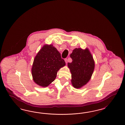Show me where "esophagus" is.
I'll list each match as a JSON object with an SVG mask.
<instances>
[{"mask_svg":"<svg viewBox=\"0 0 125 125\" xmlns=\"http://www.w3.org/2000/svg\"><path fill=\"white\" fill-rule=\"evenodd\" d=\"M65 63H66V64H67V63H68V60H67V59H65Z\"/></svg>","mask_w":125,"mask_h":125,"instance_id":"obj_1","label":"esophagus"}]
</instances>
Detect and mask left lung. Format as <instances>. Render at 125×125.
Returning <instances> with one entry per match:
<instances>
[{"label":"left lung","instance_id":"obj_1","mask_svg":"<svg viewBox=\"0 0 125 125\" xmlns=\"http://www.w3.org/2000/svg\"><path fill=\"white\" fill-rule=\"evenodd\" d=\"M72 62L68 63L72 73V83L75 88H80L90 79L95 63L89 50L81 48L74 49L70 54Z\"/></svg>","mask_w":125,"mask_h":125}]
</instances>
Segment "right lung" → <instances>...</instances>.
Here are the masks:
<instances>
[{
	"instance_id": "add662e5",
	"label": "right lung",
	"mask_w": 125,
	"mask_h": 125,
	"mask_svg": "<svg viewBox=\"0 0 125 125\" xmlns=\"http://www.w3.org/2000/svg\"><path fill=\"white\" fill-rule=\"evenodd\" d=\"M65 60L52 45H45L34 59L32 74L34 82L43 87L53 82L60 68L65 65Z\"/></svg>"
}]
</instances>
